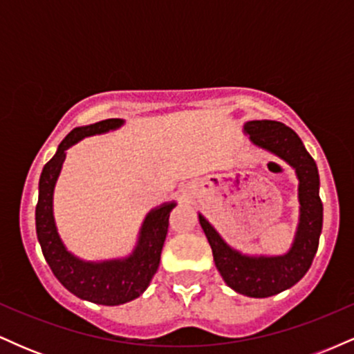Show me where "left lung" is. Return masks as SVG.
<instances>
[{
    "instance_id": "left-lung-1",
    "label": "left lung",
    "mask_w": 354,
    "mask_h": 354,
    "mask_svg": "<svg viewBox=\"0 0 354 354\" xmlns=\"http://www.w3.org/2000/svg\"><path fill=\"white\" fill-rule=\"evenodd\" d=\"M243 131L254 146L274 154L295 169L298 178L299 221L291 248L284 254H245L230 246L201 213H198V218L213 251L214 265L225 283L239 295L268 298L295 286L310 270L318 251L323 228L319 174L303 141L286 124L271 120H253L245 123Z\"/></svg>"
}]
</instances>
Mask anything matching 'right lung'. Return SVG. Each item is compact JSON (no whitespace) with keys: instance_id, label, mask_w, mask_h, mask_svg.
Returning <instances> with one entry per match:
<instances>
[{"instance_id":"obj_1","label":"right lung","mask_w":354,"mask_h":354,"mask_svg":"<svg viewBox=\"0 0 354 354\" xmlns=\"http://www.w3.org/2000/svg\"><path fill=\"white\" fill-rule=\"evenodd\" d=\"M124 124L120 118L98 121L95 124L80 126L61 141L56 154L44 165L39 176V196L36 205V234L43 256L58 281L84 301L104 306H118L133 301L149 286L158 271L166 234L168 219L176 203L169 201L156 206L146 214L138 233L135 250L124 258L84 261L68 251L56 228L53 214V194L66 151L83 138L115 131Z\"/></svg>"}]
</instances>
